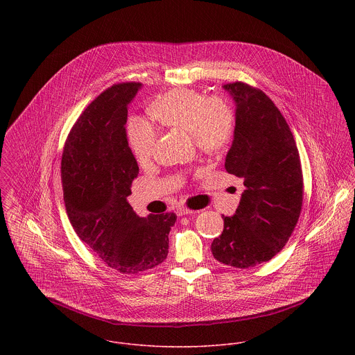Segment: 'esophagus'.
<instances>
[{"instance_id": "esophagus-1", "label": "esophagus", "mask_w": 355, "mask_h": 355, "mask_svg": "<svg viewBox=\"0 0 355 355\" xmlns=\"http://www.w3.org/2000/svg\"><path fill=\"white\" fill-rule=\"evenodd\" d=\"M193 213H194V210H191V209H189V207H184V206H180V207H178V209H176V214H178V216L193 214Z\"/></svg>"}]
</instances>
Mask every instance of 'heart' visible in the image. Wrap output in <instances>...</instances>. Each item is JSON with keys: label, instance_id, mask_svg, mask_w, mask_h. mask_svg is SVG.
Wrapping results in <instances>:
<instances>
[{"label": "heart", "instance_id": "1", "mask_svg": "<svg viewBox=\"0 0 355 355\" xmlns=\"http://www.w3.org/2000/svg\"><path fill=\"white\" fill-rule=\"evenodd\" d=\"M149 114L159 125L190 134L198 150L220 155L231 144L236 125L232 103L223 96H205L201 92L176 87L157 97L149 105ZM127 137L141 165L154 155L158 132L152 123L141 117L130 119Z\"/></svg>", "mask_w": 355, "mask_h": 355}]
</instances>
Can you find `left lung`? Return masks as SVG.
Listing matches in <instances>:
<instances>
[{
    "label": "left lung",
    "instance_id": "left-lung-1",
    "mask_svg": "<svg viewBox=\"0 0 355 355\" xmlns=\"http://www.w3.org/2000/svg\"><path fill=\"white\" fill-rule=\"evenodd\" d=\"M236 103L234 142L225 169L246 190L223 234L211 243L221 263L246 269L272 259L288 242L301 214L304 176L294 135L273 101L243 82L224 85Z\"/></svg>",
    "mask_w": 355,
    "mask_h": 355
}]
</instances>
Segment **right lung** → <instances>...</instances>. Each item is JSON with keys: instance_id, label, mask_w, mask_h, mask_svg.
I'll return each instance as SVG.
<instances>
[{"instance_id": "add662e5", "label": "right lung", "mask_w": 355, "mask_h": 355, "mask_svg": "<svg viewBox=\"0 0 355 355\" xmlns=\"http://www.w3.org/2000/svg\"><path fill=\"white\" fill-rule=\"evenodd\" d=\"M139 82L113 85L72 125L61 158L64 202L80 241L120 273H139L168 255L175 213L139 217L127 202L139 166L127 134V105Z\"/></svg>"}]
</instances>
